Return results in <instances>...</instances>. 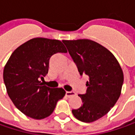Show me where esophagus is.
<instances>
[{"instance_id":"esophagus-1","label":"esophagus","mask_w":135,"mask_h":135,"mask_svg":"<svg viewBox=\"0 0 135 135\" xmlns=\"http://www.w3.org/2000/svg\"><path fill=\"white\" fill-rule=\"evenodd\" d=\"M75 95V93L73 92V91H66V95L68 96V97H70L72 95Z\"/></svg>"}]
</instances>
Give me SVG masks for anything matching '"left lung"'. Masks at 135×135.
Segmentation results:
<instances>
[{
    "instance_id": "left-lung-1",
    "label": "left lung",
    "mask_w": 135,
    "mask_h": 135,
    "mask_svg": "<svg viewBox=\"0 0 135 135\" xmlns=\"http://www.w3.org/2000/svg\"><path fill=\"white\" fill-rule=\"evenodd\" d=\"M81 75H86V93L79 94L82 105L72 110L84 123L99 119L113 108L121 94L123 72L114 54L90 40H63Z\"/></svg>"
}]
</instances>
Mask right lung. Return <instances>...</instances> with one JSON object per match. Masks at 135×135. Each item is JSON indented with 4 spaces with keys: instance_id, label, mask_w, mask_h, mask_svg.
Here are the masks:
<instances>
[{
    "instance_id": "add662e5",
    "label": "right lung",
    "mask_w": 135,
    "mask_h": 135,
    "mask_svg": "<svg viewBox=\"0 0 135 135\" xmlns=\"http://www.w3.org/2000/svg\"><path fill=\"white\" fill-rule=\"evenodd\" d=\"M66 52L60 40L34 38L11 54L3 69V81L9 97L26 116L36 119L49 117L65 95L63 88H50L40 80L48 74L51 57Z\"/></svg>"
}]
</instances>
